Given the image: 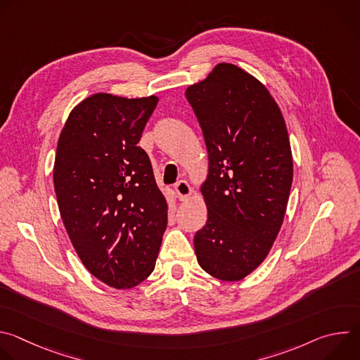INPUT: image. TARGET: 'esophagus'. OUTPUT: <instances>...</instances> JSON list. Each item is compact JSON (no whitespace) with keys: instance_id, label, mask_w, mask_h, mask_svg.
Listing matches in <instances>:
<instances>
[{"instance_id":"1","label":"esophagus","mask_w":360,"mask_h":360,"mask_svg":"<svg viewBox=\"0 0 360 360\" xmlns=\"http://www.w3.org/2000/svg\"><path fill=\"white\" fill-rule=\"evenodd\" d=\"M175 191H176L178 198H179L181 200H185V199L191 195V186H189V184H188L186 181H184V179H181V181L176 182Z\"/></svg>"}]
</instances>
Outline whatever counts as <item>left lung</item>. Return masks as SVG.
I'll return each mask as SVG.
<instances>
[{
	"mask_svg": "<svg viewBox=\"0 0 360 360\" xmlns=\"http://www.w3.org/2000/svg\"><path fill=\"white\" fill-rule=\"evenodd\" d=\"M185 95L210 157L196 259L221 281H240L262 264L283 222L293 176L286 125L269 91L232 64H218Z\"/></svg>",
	"mask_w": 360,
	"mask_h": 360,
	"instance_id": "1",
	"label": "left lung"
}]
</instances>
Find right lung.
I'll list each match as a JSON object with an SVG mask.
<instances>
[{"instance_id": "1", "label": "right lung", "mask_w": 360, "mask_h": 360, "mask_svg": "<svg viewBox=\"0 0 360 360\" xmlns=\"http://www.w3.org/2000/svg\"><path fill=\"white\" fill-rule=\"evenodd\" d=\"M157 96L95 94L70 114L58 139L54 188L68 236L99 281L128 289L155 268L168 205L138 146Z\"/></svg>"}]
</instances>
